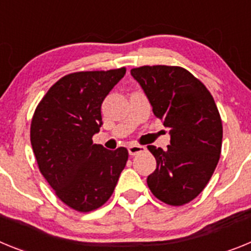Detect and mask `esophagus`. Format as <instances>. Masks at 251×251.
I'll return each mask as SVG.
<instances>
[{"label": "esophagus", "instance_id": "1", "mask_svg": "<svg viewBox=\"0 0 251 251\" xmlns=\"http://www.w3.org/2000/svg\"><path fill=\"white\" fill-rule=\"evenodd\" d=\"M146 148L143 146H139V145H130L128 147V152H129L130 156H134V154H138L141 152H145Z\"/></svg>", "mask_w": 251, "mask_h": 251}]
</instances>
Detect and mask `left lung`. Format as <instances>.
<instances>
[{
  "label": "left lung",
  "mask_w": 251,
  "mask_h": 251,
  "mask_svg": "<svg viewBox=\"0 0 251 251\" xmlns=\"http://www.w3.org/2000/svg\"><path fill=\"white\" fill-rule=\"evenodd\" d=\"M152 105L170 128L167 150L148 146L157 162L147 177L162 202L181 206L201 194L220 158L223 123L211 93L181 66L153 65L130 70Z\"/></svg>",
  "instance_id": "8db88e82"
}]
</instances>
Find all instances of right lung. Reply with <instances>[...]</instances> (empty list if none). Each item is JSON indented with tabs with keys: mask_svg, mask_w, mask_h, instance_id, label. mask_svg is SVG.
Returning <instances> with one entry per match:
<instances>
[{
	"mask_svg": "<svg viewBox=\"0 0 251 251\" xmlns=\"http://www.w3.org/2000/svg\"><path fill=\"white\" fill-rule=\"evenodd\" d=\"M126 68L79 72L48 90L31 121L30 139L37 166L55 194L79 212L109 200L128 161L127 148L93 143L101 124V103Z\"/></svg>",
	"mask_w": 251,
	"mask_h": 251,
	"instance_id": "obj_1",
	"label": "right lung"
}]
</instances>
